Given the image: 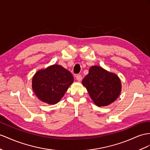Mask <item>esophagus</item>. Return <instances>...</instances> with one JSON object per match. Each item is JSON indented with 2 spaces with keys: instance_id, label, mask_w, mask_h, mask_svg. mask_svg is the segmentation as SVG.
<instances>
[{
  "instance_id": "34e87169",
  "label": "esophagus",
  "mask_w": 150,
  "mask_h": 150,
  "mask_svg": "<svg viewBox=\"0 0 150 150\" xmlns=\"http://www.w3.org/2000/svg\"><path fill=\"white\" fill-rule=\"evenodd\" d=\"M76 80H77V81L80 82V81H81V80H82V75H76Z\"/></svg>"
}]
</instances>
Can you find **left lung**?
Listing matches in <instances>:
<instances>
[{"label":"left lung","mask_w":150,"mask_h":150,"mask_svg":"<svg viewBox=\"0 0 150 150\" xmlns=\"http://www.w3.org/2000/svg\"><path fill=\"white\" fill-rule=\"evenodd\" d=\"M82 83L98 106L110 105L121 93V80L118 75L99 66H92Z\"/></svg>","instance_id":"left-lung-1"}]
</instances>
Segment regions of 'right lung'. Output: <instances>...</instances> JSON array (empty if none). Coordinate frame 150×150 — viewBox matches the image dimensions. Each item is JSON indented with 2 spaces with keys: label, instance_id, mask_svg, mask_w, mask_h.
Wrapping results in <instances>:
<instances>
[{
  "label": "right lung",
  "instance_id": "1",
  "mask_svg": "<svg viewBox=\"0 0 150 150\" xmlns=\"http://www.w3.org/2000/svg\"><path fill=\"white\" fill-rule=\"evenodd\" d=\"M74 80L72 74L67 69L59 64H52L35 73L32 87L40 101L55 105L63 97Z\"/></svg>",
  "mask_w": 150,
  "mask_h": 150
}]
</instances>
